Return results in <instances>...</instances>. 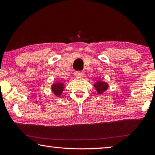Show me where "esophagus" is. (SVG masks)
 I'll use <instances>...</instances> for the list:
<instances>
[{
    "label": "esophagus",
    "mask_w": 155,
    "mask_h": 155,
    "mask_svg": "<svg viewBox=\"0 0 155 155\" xmlns=\"http://www.w3.org/2000/svg\"><path fill=\"white\" fill-rule=\"evenodd\" d=\"M74 74V77H77V78L82 77L84 75L83 72H75Z\"/></svg>",
    "instance_id": "34e87169"
}]
</instances>
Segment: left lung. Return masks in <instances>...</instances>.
<instances>
[{"instance_id":"left-lung-1","label":"left lung","mask_w":155,"mask_h":155,"mask_svg":"<svg viewBox=\"0 0 155 155\" xmlns=\"http://www.w3.org/2000/svg\"><path fill=\"white\" fill-rule=\"evenodd\" d=\"M94 87H95L97 93L98 94H101L104 92L109 87L108 83H107L104 81H97L94 84Z\"/></svg>"}]
</instances>
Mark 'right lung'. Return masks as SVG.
Here are the masks:
<instances>
[{"instance_id": "right-lung-1", "label": "right lung", "mask_w": 155, "mask_h": 155, "mask_svg": "<svg viewBox=\"0 0 155 155\" xmlns=\"http://www.w3.org/2000/svg\"><path fill=\"white\" fill-rule=\"evenodd\" d=\"M64 84L62 82L54 83L51 86V90L53 94L57 97H60L64 90Z\"/></svg>"}]
</instances>
